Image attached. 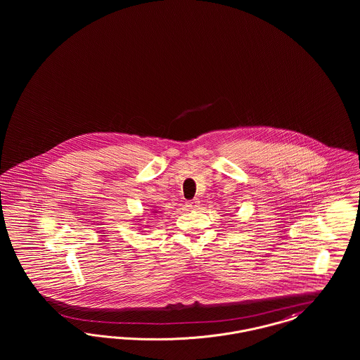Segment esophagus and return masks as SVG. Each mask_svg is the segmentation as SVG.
<instances>
[{
	"instance_id": "esophagus-1",
	"label": "esophagus",
	"mask_w": 360,
	"mask_h": 360,
	"mask_svg": "<svg viewBox=\"0 0 360 360\" xmlns=\"http://www.w3.org/2000/svg\"><path fill=\"white\" fill-rule=\"evenodd\" d=\"M200 205V201L195 198V200H191V201H188L186 202V206H188V209H195V207H198Z\"/></svg>"
}]
</instances>
